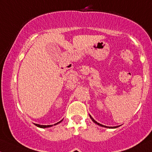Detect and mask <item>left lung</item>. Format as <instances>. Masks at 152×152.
<instances>
[{
	"label": "left lung",
	"mask_w": 152,
	"mask_h": 152,
	"mask_svg": "<svg viewBox=\"0 0 152 152\" xmlns=\"http://www.w3.org/2000/svg\"><path fill=\"white\" fill-rule=\"evenodd\" d=\"M89 117H90V118H91V121H92L93 122H94V123H96V124H97L98 126H102V127H104V128H116L119 127V126H113V127H109V126H103V125H102V124H100V123H97V122H96V121H94V118H93L92 117H91V115H89Z\"/></svg>",
	"instance_id": "obj_1"
}]
</instances>
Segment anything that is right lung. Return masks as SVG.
Listing matches in <instances>:
<instances>
[{"label":"right lung","mask_w":152,"mask_h":152,"mask_svg":"<svg viewBox=\"0 0 152 152\" xmlns=\"http://www.w3.org/2000/svg\"><path fill=\"white\" fill-rule=\"evenodd\" d=\"M63 121V120L62 121H59V122L58 123H56V124H54V126H56V125H58V123H60L61 122H62ZM34 125H35L36 126H37V127H39V128H50V127H51V126H53V125H48V126H44V125H39V124H36V123H34Z\"/></svg>","instance_id":"obj_1"}]
</instances>
